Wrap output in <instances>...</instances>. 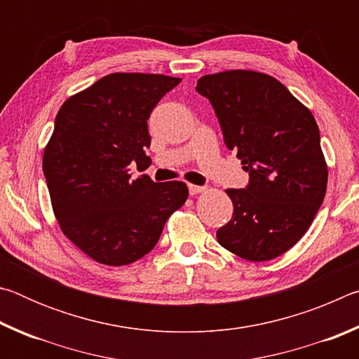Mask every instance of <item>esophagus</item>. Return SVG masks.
Returning a JSON list of instances; mask_svg holds the SVG:
<instances>
[{
    "instance_id": "esophagus-1",
    "label": "esophagus",
    "mask_w": 359,
    "mask_h": 359,
    "mask_svg": "<svg viewBox=\"0 0 359 359\" xmlns=\"http://www.w3.org/2000/svg\"><path fill=\"white\" fill-rule=\"evenodd\" d=\"M204 190V187H199V185H188V191H190V194L191 196H194V194H198V193H201Z\"/></svg>"
}]
</instances>
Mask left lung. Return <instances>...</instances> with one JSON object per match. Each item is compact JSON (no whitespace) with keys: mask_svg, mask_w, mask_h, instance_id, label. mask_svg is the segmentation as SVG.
Masks as SVG:
<instances>
[{"mask_svg":"<svg viewBox=\"0 0 359 359\" xmlns=\"http://www.w3.org/2000/svg\"><path fill=\"white\" fill-rule=\"evenodd\" d=\"M224 144L248 172L245 188H229L233 217L217 231L226 250L267 261L290 250L311 226L325 199L327 168L312 112L277 79L255 71L204 76Z\"/></svg>","mask_w":359,"mask_h":359,"instance_id":"obj_1","label":"left lung"}]
</instances>
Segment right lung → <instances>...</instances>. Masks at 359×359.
Returning a JSON list of instances; mask_svg holds the SVG:
<instances>
[{
  "mask_svg": "<svg viewBox=\"0 0 359 359\" xmlns=\"http://www.w3.org/2000/svg\"><path fill=\"white\" fill-rule=\"evenodd\" d=\"M180 79L115 72L71 96L60 109L42 171L66 238L107 266H125L156 245L172 212L184 205V182L131 177L150 156L147 120Z\"/></svg>",
  "mask_w": 359,
  "mask_h": 359,
  "instance_id": "obj_1",
  "label": "right lung"
}]
</instances>
